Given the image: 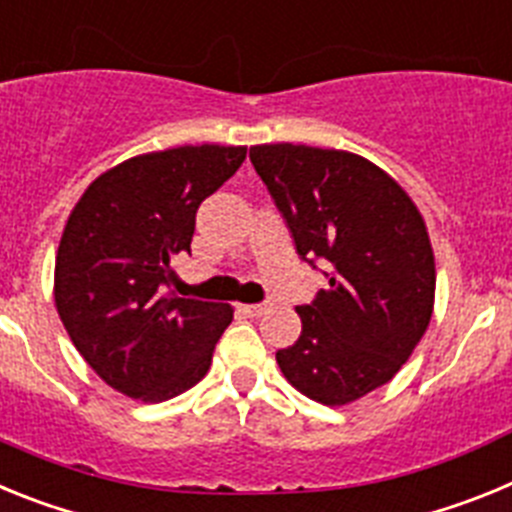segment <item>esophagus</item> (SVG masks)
<instances>
[{
	"label": "esophagus",
	"mask_w": 512,
	"mask_h": 512,
	"mask_svg": "<svg viewBox=\"0 0 512 512\" xmlns=\"http://www.w3.org/2000/svg\"><path fill=\"white\" fill-rule=\"evenodd\" d=\"M241 312L248 315V318H259V315L266 312V305H241Z\"/></svg>",
	"instance_id": "esophagus-1"
}]
</instances>
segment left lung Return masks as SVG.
<instances>
[{
	"mask_svg": "<svg viewBox=\"0 0 512 512\" xmlns=\"http://www.w3.org/2000/svg\"><path fill=\"white\" fill-rule=\"evenodd\" d=\"M248 156L300 259L323 261L328 277L297 307L302 333L277 351L279 369L310 400L348 405L390 382L431 323L436 264L423 217L356 153L269 143Z\"/></svg>",
	"mask_w": 512,
	"mask_h": 512,
	"instance_id": "8db88e82",
	"label": "left lung"
}]
</instances>
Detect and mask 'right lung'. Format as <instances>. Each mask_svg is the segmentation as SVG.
<instances>
[{
  "label": "right lung",
  "instance_id": "right-lung-1",
  "mask_svg": "<svg viewBox=\"0 0 512 512\" xmlns=\"http://www.w3.org/2000/svg\"><path fill=\"white\" fill-rule=\"evenodd\" d=\"M243 158V146L143 153L104 171L76 202L56 256V307L112 390L164 402L210 369L233 307L171 295V261L189 253L197 210Z\"/></svg>",
  "mask_w": 512,
  "mask_h": 512
}]
</instances>
